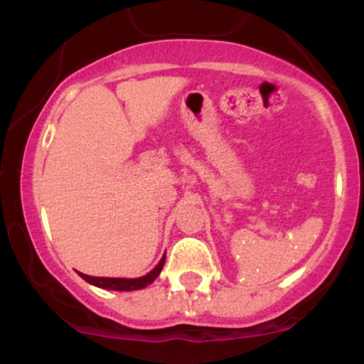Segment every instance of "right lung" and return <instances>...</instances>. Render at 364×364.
<instances>
[{"label":"right lung","instance_id":"right-lung-1","mask_svg":"<svg viewBox=\"0 0 364 364\" xmlns=\"http://www.w3.org/2000/svg\"><path fill=\"white\" fill-rule=\"evenodd\" d=\"M164 262H166V255L161 258V262L157 263L156 269L150 270L147 275H144V277H139V279H116V277H92V275H85L82 272H78V275L83 279V281H87L92 286H97V287H102V289H111V291H136V289H144V287H147L149 284H152L156 279L159 277V274H161L162 267H164Z\"/></svg>","mask_w":364,"mask_h":364}]
</instances>
